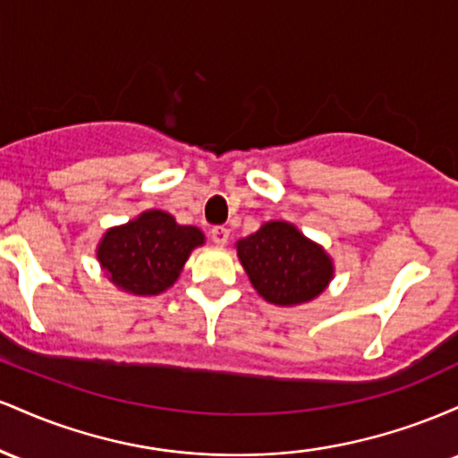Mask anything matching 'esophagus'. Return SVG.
<instances>
[{
  "label": "esophagus",
  "instance_id": "34e87169",
  "mask_svg": "<svg viewBox=\"0 0 458 458\" xmlns=\"http://www.w3.org/2000/svg\"><path fill=\"white\" fill-rule=\"evenodd\" d=\"M211 239H213V243L225 245L230 239V230L224 228V225H215V228L211 230Z\"/></svg>",
  "mask_w": 458,
  "mask_h": 458
}]
</instances>
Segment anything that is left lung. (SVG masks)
I'll use <instances>...</instances> for the list:
<instances>
[{"instance_id": "8db88e82", "label": "left lung", "mask_w": 458, "mask_h": 458, "mask_svg": "<svg viewBox=\"0 0 458 458\" xmlns=\"http://www.w3.org/2000/svg\"><path fill=\"white\" fill-rule=\"evenodd\" d=\"M251 286L276 306L312 301L334 277V262L318 243L288 222H267L236 243Z\"/></svg>"}]
</instances>
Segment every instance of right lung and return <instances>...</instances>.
Returning <instances> with one entry per match:
<instances>
[{
  "instance_id": "right-lung-1",
  "label": "right lung",
  "mask_w": 458,
  "mask_h": 458,
  "mask_svg": "<svg viewBox=\"0 0 458 458\" xmlns=\"http://www.w3.org/2000/svg\"><path fill=\"white\" fill-rule=\"evenodd\" d=\"M202 243V230L176 224L170 213L155 208L109 228L97 247V259L109 282L131 295L150 297L178 280L189 254Z\"/></svg>"
}]
</instances>
